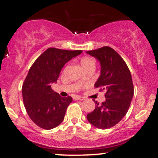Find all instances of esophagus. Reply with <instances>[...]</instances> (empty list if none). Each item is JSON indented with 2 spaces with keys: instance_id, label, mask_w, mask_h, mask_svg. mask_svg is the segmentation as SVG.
I'll use <instances>...</instances> for the list:
<instances>
[{
  "instance_id": "obj_1",
  "label": "esophagus",
  "mask_w": 158,
  "mask_h": 158,
  "mask_svg": "<svg viewBox=\"0 0 158 158\" xmlns=\"http://www.w3.org/2000/svg\"><path fill=\"white\" fill-rule=\"evenodd\" d=\"M73 99H74V100H84V99H85L84 97H77V96H76V97H73Z\"/></svg>"
}]
</instances>
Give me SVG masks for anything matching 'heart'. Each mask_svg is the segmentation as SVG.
<instances>
[{
  "label": "heart",
  "instance_id": "obj_1",
  "mask_svg": "<svg viewBox=\"0 0 158 158\" xmlns=\"http://www.w3.org/2000/svg\"><path fill=\"white\" fill-rule=\"evenodd\" d=\"M92 61V59H89V58H84V59H81V64H83V63L88 62V61Z\"/></svg>",
  "mask_w": 158,
  "mask_h": 158
}]
</instances>
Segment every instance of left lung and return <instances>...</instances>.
I'll use <instances>...</instances> for the list:
<instances>
[{"instance_id":"1","label":"left lung","mask_w":158,"mask_h":158,"mask_svg":"<svg viewBox=\"0 0 158 158\" xmlns=\"http://www.w3.org/2000/svg\"><path fill=\"white\" fill-rule=\"evenodd\" d=\"M100 61L101 75L94 85L105 90L106 101L87 115L88 122L100 129L117 125L125 117L134 96V85L129 69L113 48L102 47L87 52Z\"/></svg>"}]
</instances>
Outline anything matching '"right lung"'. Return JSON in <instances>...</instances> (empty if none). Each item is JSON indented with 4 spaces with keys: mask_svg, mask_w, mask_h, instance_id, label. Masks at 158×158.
I'll use <instances>...</instances> for the list:
<instances>
[{
    "mask_svg": "<svg viewBox=\"0 0 158 158\" xmlns=\"http://www.w3.org/2000/svg\"><path fill=\"white\" fill-rule=\"evenodd\" d=\"M82 50H66L50 48L36 59L22 85L25 109L32 121L40 128H56L64 118L71 97H61L51 88L64 65Z\"/></svg>",
    "mask_w": 158,
    "mask_h": 158,
    "instance_id": "obj_1",
    "label": "right lung"
}]
</instances>
